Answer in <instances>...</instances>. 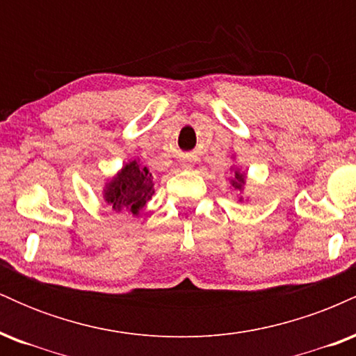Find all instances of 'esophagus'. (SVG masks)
I'll return each instance as SVG.
<instances>
[{"mask_svg": "<svg viewBox=\"0 0 356 356\" xmlns=\"http://www.w3.org/2000/svg\"><path fill=\"white\" fill-rule=\"evenodd\" d=\"M182 167H186V169H192V164L191 162H182Z\"/></svg>", "mask_w": 356, "mask_h": 356, "instance_id": "obj_1", "label": "esophagus"}]
</instances>
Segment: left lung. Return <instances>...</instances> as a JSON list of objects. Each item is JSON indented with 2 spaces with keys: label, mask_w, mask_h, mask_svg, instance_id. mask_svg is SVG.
<instances>
[{
  "label": "left lung",
  "mask_w": 356,
  "mask_h": 356,
  "mask_svg": "<svg viewBox=\"0 0 356 356\" xmlns=\"http://www.w3.org/2000/svg\"><path fill=\"white\" fill-rule=\"evenodd\" d=\"M246 181H248V174L244 172V170H241V167H238L236 164H232V165H231V177H229L231 186L234 187L236 191L243 192L244 187H246ZM238 201H239V202L244 201L243 195H239Z\"/></svg>",
  "instance_id": "obj_1"
}]
</instances>
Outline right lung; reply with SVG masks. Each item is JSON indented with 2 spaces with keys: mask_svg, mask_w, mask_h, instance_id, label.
I'll return each instance as SVG.
<instances>
[{
  "mask_svg": "<svg viewBox=\"0 0 356 356\" xmlns=\"http://www.w3.org/2000/svg\"><path fill=\"white\" fill-rule=\"evenodd\" d=\"M154 175L140 164V159H130L122 169L104 184L102 197L113 212L138 216L154 195Z\"/></svg>",
  "mask_w": 356,
  "mask_h": 356,
  "instance_id": "right-lung-1",
  "label": "right lung"
}]
</instances>
